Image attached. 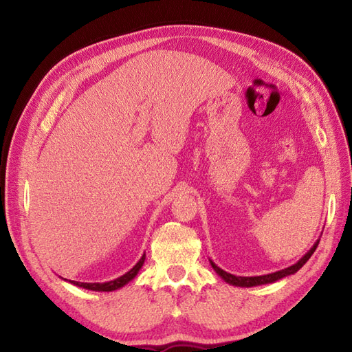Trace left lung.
<instances>
[{"label":"left lung","instance_id":"obj_1","mask_svg":"<svg viewBox=\"0 0 352 352\" xmlns=\"http://www.w3.org/2000/svg\"><path fill=\"white\" fill-rule=\"evenodd\" d=\"M317 245H318V241L313 245V248L308 251L300 261L295 263L294 265H291V267L279 270V272H274V273H270V274H264V276H251V278H243V276H235V274H230V273H228L225 270H221L211 260H210V263H211V267L216 270V273L220 276V278L225 280V282H228L229 285L241 286V287H251V286H258V285H265V283H273V282L279 280L282 278H286V276L296 273L308 260H310L313 252L317 248Z\"/></svg>","mask_w":352,"mask_h":352}]
</instances>
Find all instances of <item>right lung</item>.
<instances>
[{
	"label": "right lung",
	"instance_id": "obj_1",
	"mask_svg": "<svg viewBox=\"0 0 352 352\" xmlns=\"http://www.w3.org/2000/svg\"><path fill=\"white\" fill-rule=\"evenodd\" d=\"M145 261V254L141 257V260L138 261L133 267L124 273L123 276H120V278H117L114 280H110V282H104V283H85V282H74V280H69L70 283L76 285L79 287H83V289H89V291H98V292H111V291H116L119 289V287L124 286L126 283H129L135 276L138 274V272H140V269L142 267V264ZM66 280V279H65Z\"/></svg>",
	"mask_w": 352,
	"mask_h": 352
}]
</instances>
